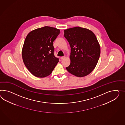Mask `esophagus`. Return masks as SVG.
Returning a JSON list of instances; mask_svg holds the SVG:
<instances>
[{
    "instance_id": "esophagus-1",
    "label": "esophagus",
    "mask_w": 125,
    "mask_h": 125,
    "mask_svg": "<svg viewBox=\"0 0 125 125\" xmlns=\"http://www.w3.org/2000/svg\"><path fill=\"white\" fill-rule=\"evenodd\" d=\"M64 58H65V57H61V59L62 60V59H64Z\"/></svg>"
}]
</instances>
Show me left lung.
<instances>
[{"label": "left lung", "instance_id": "left-lung-1", "mask_svg": "<svg viewBox=\"0 0 125 125\" xmlns=\"http://www.w3.org/2000/svg\"><path fill=\"white\" fill-rule=\"evenodd\" d=\"M71 47V63L66 67L78 77L86 76L95 68L100 56V46L94 33L88 29L76 27L64 31Z\"/></svg>", "mask_w": 125, "mask_h": 125}]
</instances>
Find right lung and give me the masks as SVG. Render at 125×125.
<instances>
[{"instance_id": "obj_1", "label": "right lung", "mask_w": 125, "mask_h": 125, "mask_svg": "<svg viewBox=\"0 0 125 125\" xmlns=\"http://www.w3.org/2000/svg\"><path fill=\"white\" fill-rule=\"evenodd\" d=\"M60 32L59 29L45 26L32 30L27 36L22 47V60L34 76L49 75L59 62L54 54L53 42Z\"/></svg>"}]
</instances>
